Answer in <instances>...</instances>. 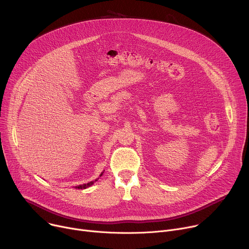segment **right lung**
Segmentation results:
<instances>
[{
	"label": "right lung",
	"mask_w": 249,
	"mask_h": 249,
	"mask_svg": "<svg viewBox=\"0 0 249 249\" xmlns=\"http://www.w3.org/2000/svg\"><path fill=\"white\" fill-rule=\"evenodd\" d=\"M102 175V173L100 174V176ZM94 181H96V180H94ZM94 181H90V182H89V183H87V184H83V185H79V186H76L75 188H78V189H86V188H88V187H89V186H91L92 184H93V182Z\"/></svg>",
	"instance_id": "right-lung-1"
}]
</instances>
